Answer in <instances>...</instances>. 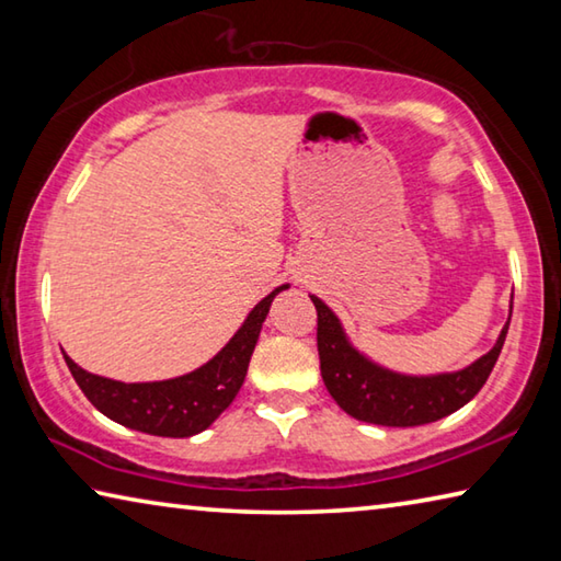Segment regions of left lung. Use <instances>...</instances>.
Listing matches in <instances>:
<instances>
[{"instance_id":"obj_1","label":"left lung","mask_w":561,"mask_h":561,"mask_svg":"<svg viewBox=\"0 0 561 561\" xmlns=\"http://www.w3.org/2000/svg\"><path fill=\"white\" fill-rule=\"evenodd\" d=\"M311 301H314L319 317L317 346L327 391L351 417L374 425H388V428H411V425L440 421V417L472 401L495 368L510 329L507 319L497 336V344L460 371L405 376L388 371V368L374 364L371 358L356 351L334 311L314 294H311Z\"/></svg>"}]
</instances>
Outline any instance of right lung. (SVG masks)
<instances>
[{"mask_svg":"<svg viewBox=\"0 0 561 561\" xmlns=\"http://www.w3.org/2000/svg\"><path fill=\"white\" fill-rule=\"evenodd\" d=\"M282 289H289V284L270 291L247 314L244 324L227 341L220 354L185 376L153 383H123L83 371L64 354L66 366L83 396L111 421L160 438H190L210 428L215 417L234 401L244 383L264 319Z\"/></svg>","mask_w":561,"mask_h":561,"instance_id":"add662e5","label":"right lung"}]
</instances>
